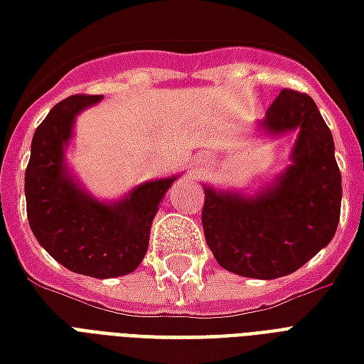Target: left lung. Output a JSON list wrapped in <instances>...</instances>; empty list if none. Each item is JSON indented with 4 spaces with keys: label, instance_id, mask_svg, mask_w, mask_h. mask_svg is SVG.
<instances>
[{
    "label": "left lung",
    "instance_id": "1",
    "mask_svg": "<svg viewBox=\"0 0 364 364\" xmlns=\"http://www.w3.org/2000/svg\"><path fill=\"white\" fill-rule=\"evenodd\" d=\"M260 127L299 129L293 164L257 198L204 189L203 230L218 264L245 278L293 274L332 241L341 210L333 139L314 100L284 88Z\"/></svg>",
    "mask_w": 364,
    "mask_h": 364
}]
</instances>
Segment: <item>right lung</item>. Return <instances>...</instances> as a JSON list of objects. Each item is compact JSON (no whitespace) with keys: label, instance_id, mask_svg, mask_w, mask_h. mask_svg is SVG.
I'll list each match as a JSON object with an SVG mask.
<instances>
[{"label":"right lung","instance_id":"right-lung-1","mask_svg":"<svg viewBox=\"0 0 364 364\" xmlns=\"http://www.w3.org/2000/svg\"><path fill=\"white\" fill-rule=\"evenodd\" d=\"M100 98L75 94L46 115L32 136L24 195L32 233L59 264L82 276L117 278L142 262L158 204L175 177L144 183L115 204L94 200L67 177L63 144L75 115Z\"/></svg>","mask_w":364,"mask_h":364}]
</instances>
